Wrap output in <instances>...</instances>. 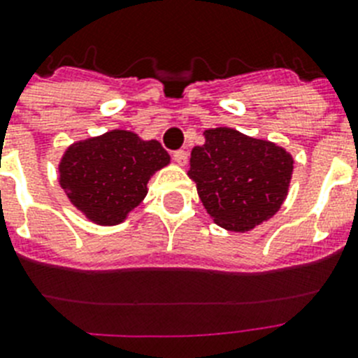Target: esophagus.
<instances>
[{"label": "esophagus", "mask_w": 358, "mask_h": 358, "mask_svg": "<svg viewBox=\"0 0 358 358\" xmlns=\"http://www.w3.org/2000/svg\"><path fill=\"white\" fill-rule=\"evenodd\" d=\"M173 161H176L179 166H186V163H188V152L185 150L173 152Z\"/></svg>", "instance_id": "obj_1"}]
</instances>
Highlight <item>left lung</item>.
<instances>
[{"mask_svg": "<svg viewBox=\"0 0 358 358\" xmlns=\"http://www.w3.org/2000/svg\"><path fill=\"white\" fill-rule=\"evenodd\" d=\"M188 177L217 226L248 233L280 211L289 195L294 157L287 148L231 127L204 131Z\"/></svg>", "mask_w": 358, "mask_h": 358, "instance_id": "1", "label": "left lung"}]
</instances>
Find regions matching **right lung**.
I'll list each match as a JSON object with an SVG mask.
<instances>
[{
    "label": "right lung",
    "mask_w": 358,
    "mask_h": 358,
    "mask_svg": "<svg viewBox=\"0 0 358 358\" xmlns=\"http://www.w3.org/2000/svg\"><path fill=\"white\" fill-rule=\"evenodd\" d=\"M157 140L113 129L69 145L59 161V185L90 222L118 226L148 194L150 177L169 166Z\"/></svg>",
    "instance_id": "obj_1"
}]
</instances>
